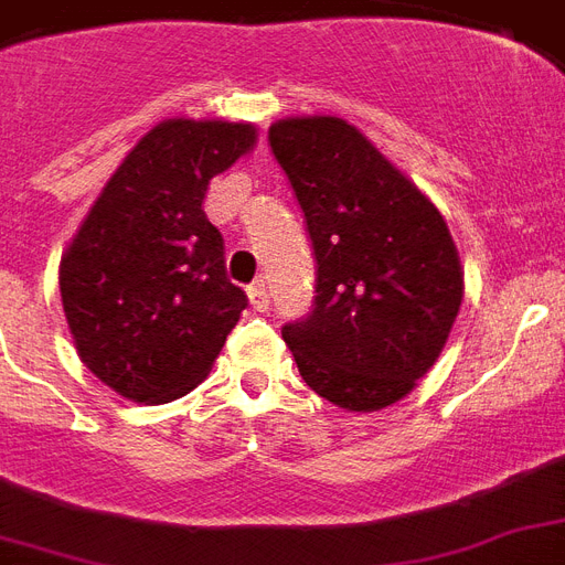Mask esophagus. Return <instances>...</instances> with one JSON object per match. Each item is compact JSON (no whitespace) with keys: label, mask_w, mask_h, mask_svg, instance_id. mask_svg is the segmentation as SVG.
<instances>
[{"label":"esophagus","mask_w":565,"mask_h":565,"mask_svg":"<svg viewBox=\"0 0 565 565\" xmlns=\"http://www.w3.org/2000/svg\"><path fill=\"white\" fill-rule=\"evenodd\" d=\"M246 292H248V301H252V308H255L257 313H266V310H269V296H266L264 284L260 281L252 284Z\"/></svg>","instance_id":"esophagus-1"}]
</instances>
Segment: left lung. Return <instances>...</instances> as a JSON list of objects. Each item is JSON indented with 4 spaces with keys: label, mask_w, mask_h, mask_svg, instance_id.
Returning <instances> with one entry per match:
<instances>
[{
    "label": "left lung",
    "mask_w": 565,
    "mask_h": 565,
    "mask_svg": "<svg viewBox=\"0 0 565 565\" xmlns=\"http://www.w3.org/2000/svg\"><path fill=\"white\" fill-rule=\"evenodd\" d=\"M317 257V299L281 328L305 384L372 413L437 363L463 301V269L443 213L340 117L269 128Z\"/></svg>",
    "instance_id": "left-lung-1"
}]
</instances>
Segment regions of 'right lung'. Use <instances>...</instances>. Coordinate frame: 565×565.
Segmentation results:
<instances>
[{"mask_svg":"<svg viewBox=\"0 0 565 565\" xmlns=\"http://www.w3.org/2000/svg\"><path fill=\"white\" fill-rule=\"evenodd\" d=\"M248 122L163 119L126 154L61 257L75 352L131 402L188 395L246 310L202 211L213 175L255 146Z\"/></svg>","mask_w":565,"mask_h":565,"instance_id":"obj_1","label":"right lung"}]
</instances>
